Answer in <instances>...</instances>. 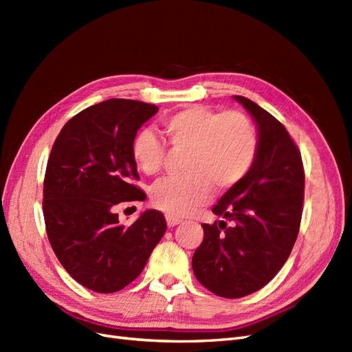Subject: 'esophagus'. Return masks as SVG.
Wrapping results in <instances>:
<instances>
[{"label":"esophagus","mask_w":352,"mask_h":352,"mask_svg":"<svg viewBox=\"0 0 352 352\" xmlns=\"http://www.w3.org/2000/svg\"><path fill=\"white\" fill-rule=\"evenodd\" d=\"M166 221H167V226L168 228H173V226H176V225H179L180 220L179 217H176V216H172V214H166Z\"/></svg>","instance_id":"1"}]
</instances>
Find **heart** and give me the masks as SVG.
Instances as JSON below:
<instances>
[{
	"label": "heart",
	"mask_w": 352,
	"mask_h": 352,
	"mask_svg": "<svg viewBox=\"0 0 352 352\" xmlns=\"http://www.w3.org/2000/svg\"><path fill=\"white\" fill-rule=\"evenodd\" d=\"M162 131L170 151L186 154L182 163L186 175L160 180L151 189L153 206L172 216H186L207 204L214 186L226 190L238 185L257 158V127L238 110L220 113L190 105L168 116ZM132 157L145 175H155L168 151L151 131H141L133 138Z\"/></svg>",
	"instance_id": "b5f03b06"
}]
</instances>
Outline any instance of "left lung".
Here are the masks:
<instances>
[{
	"label": "left lung",
	"instance_id": "8db88e82",
	"mask_svg": "<svg viewBox=\"0 0 352 352\" xmlns=\"http://www.w3.org/2000/svg\"><path fill=\"white\" fill-rule=\"evenodd\" d=\"M257 124L258 153L250 173L212 207L225 220L204 223L192 257L198 282L223 298H241L267 285L289 257L304 202L301 153L285 126L254 101L235 95Z\"/></svg>",
	"mask_w": 352,
	"mask_h": 352
}]
</instances>
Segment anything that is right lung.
I'll return each instance as SVG.
<instances>
[{"label": "right lung", "instance_id": "1", "mask_svg": "<svg viewBox=\"0 0 352 352\" xmlns=\"http://www.w3.org/2000/svg\"><path fill=\"white\" fill-rule=\"evenodd\" d=\"M157 111L142 101H102L72 117L52 145L42 201L47 235L63 267L91 291L111 294L133 282L166 232L162 211H144L129 228L116 211L146 199L135 185L132 142Z\"/></svg>", "mask_w": 352, "mask_h": 352}]
</instances>
